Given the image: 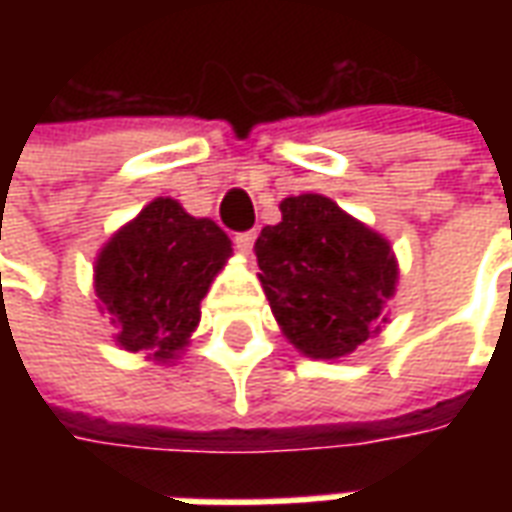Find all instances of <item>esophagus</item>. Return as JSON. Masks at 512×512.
I'll list each match as a JSON object with an SVG mask.
<instances>
[{
    "mask_svg": "<svg viewBox=\"0 0 512 512\" xmlns=\"http://www.w3.org/2000/svg\"><path fill=\"white\" fill-rule=\"evenodd\" d=\"M255 230H244V233H235L233 244L241 249V252H252V244H255Z\"/></svg>",
    "mask_w": 512,
    "mask_h": 512,
    "instance_id": "1",
    "label": "esophagus"
}]
</instances>
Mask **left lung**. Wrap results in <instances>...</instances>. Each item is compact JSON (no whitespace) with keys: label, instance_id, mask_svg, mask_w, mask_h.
I'll use <instances>...</instances> for the list:
<instances>
[{"label":"left lung","instance_id":"left-lung-1","mask_svg":"<svg viewBox=\"0 0 512 512\" xmlns=\"http://www.w3.org/2000/svg\"><path fill=\"white\" fill-rule=\"evenodd\" d=\"M279 211L282 222L255 241L274 318L301 354H351L378 332L384 301L395 293L392 249L321 194L288 197Z\"/></svg>","mask_w":512,"mask_h":512}]
</instances>
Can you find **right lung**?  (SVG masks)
<instances>
[{"instance_id":"right-lung-1","label":"right lung","mask_w":512,"mask_h":512,"mask_svg":"<svg viewBox=\"0 0 512 512\" xmlns=\"http://www.w3.org/2000/svg\"><path fill=\"white\" fill-rule=\"evenodd\" d=\"M230 252V238L211 219H194L169 197L150 202L95 266V290L117 343L172 359L200 321V301Z\"/></svg>"}]
</instances>
